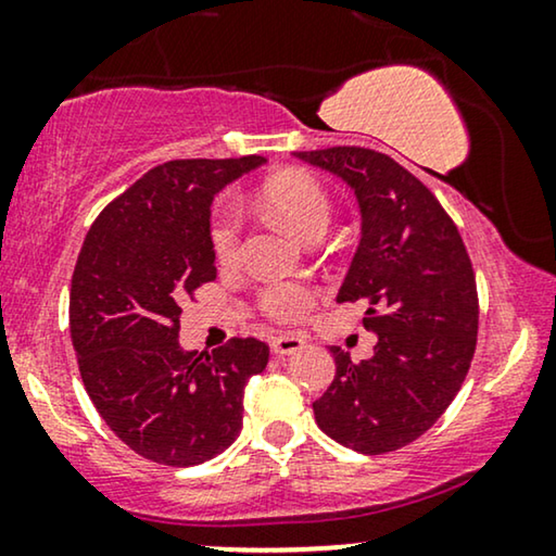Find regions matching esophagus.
Here are the masks:
<instances>
[{"label": "esophagus", "mask_w": 556, "mask_h": 556, "mask_svg": "<svg viewBox=\"0 0 556 556\" xmlns=\"http://www.w3.org/2000/svg\"><path fill=\"white\" fill-rule=\"evenodd\" d=\"M303 346H306V339L299 337V333H280V337L270 341L273 354H278V356L295 354V352H301Z\"/></svg>", "instance_id": "34e87169"}]
</instances>
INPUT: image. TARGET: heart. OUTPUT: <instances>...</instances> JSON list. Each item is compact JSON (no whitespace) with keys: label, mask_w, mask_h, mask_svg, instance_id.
<instances>
[{"label":"heart","mask_w":556,"mask_h":556,"mask_svg":"<svg viewBox=\"0 0 556 556\" xmlns=\"http://www.w3.org/2000/svg\"><path fill=\"white\" fill-rule=\"evenodd\" d=\"M261 202L265 210L283 219L295 235L311 238L324 232L331 219V197L324 185L308 174L280 172L263 181ZM212 253L223 265H235L242 257V242H245V212L232 197L217 202L210 223ZM314 293L311 288L291 280H273L257 293V306L273 321H295L306 316Z\"/></svg>","instance_id":"b5f03b06"}]
</instances>
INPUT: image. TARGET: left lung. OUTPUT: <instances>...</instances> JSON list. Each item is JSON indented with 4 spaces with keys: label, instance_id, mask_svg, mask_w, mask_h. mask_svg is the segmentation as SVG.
<instances>
[{
    "label": "left lung",
    "instance_id": "8db88e82",
    "mask_svg": "<svg viewBox=\"0 0 556 556\" xmlns=\"http://www.w3.org/2000/svg\"><path fill=\"white\" fill-rule=\"evenodd\" d=\"M354 189L362 240L337 295L364 301L371 359L331 346L337 375L314 402L318 428L364 455L405 447L445 413L478 339V293L458 227L394 159L364 147L295 151Z\"/></svg>",
    "mask_w": 556,
    "mask_h": 556
}]
</instances>
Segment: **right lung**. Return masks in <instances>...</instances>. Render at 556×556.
Instances as JSON below:
<instances>
[{"mask_svg":"<svg viewBox=\"0 0 556 556\" xmlns=\"http://www.w3.org/2000/svg\"><path fill=\"white\" fill-rule=\"evenodd\" d=\"M265 162L177 159L116 197L83 240L71 286V337L88 397L141 458L187 468L215 458L242 428V397L268 344L179 346V303L217 278L210 204Z\"/></svg>","mask_w":556,"mask_h":556,"instance_id":"add662e5","label":"right lung"}]
</instances>
